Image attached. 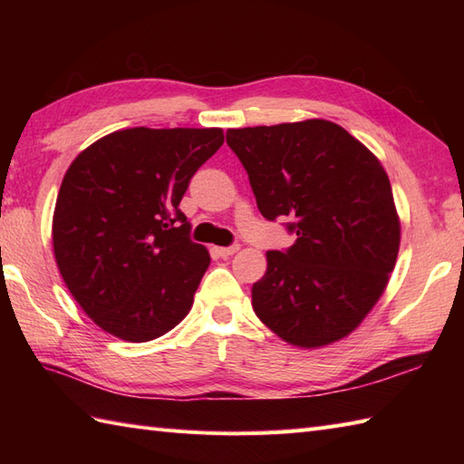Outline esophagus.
<instances>
[{"label":"esophagus","instance_id":"esophagus-1","mask_svg":"<svg viewBox=\"0 0 464 464\" xmlns=\"http://www.w3.org/2000/svg\"><path fill=\"white\" fill-rule=\"evenodd\" d=\"M239 249H241V247H239L237 243H235V245H229V247H215L217 255H219L221 259H229L231 255H235V253H237Z\"/></svg>","mask_w":464,"mask_h":464}]
</instances>
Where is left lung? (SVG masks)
<instances>
[{
	"mask_svg": "<svg viewBox=\"0 0 464 464\" xmlns=\"http://www.w3.org/2000/svg\"><path fill=\"white\" fill-rule=\"evenodd\" d=\"M265 219L289 217V249L267 251L253 311L295 347L347 337L395 269L401 223L381 161L324 120L227 130Z\"/></svg>",
	"mask_w": 464,
	"mask_h": 464,
	"instance_id": "1",
	"label": "left lung"
}]
</instances>
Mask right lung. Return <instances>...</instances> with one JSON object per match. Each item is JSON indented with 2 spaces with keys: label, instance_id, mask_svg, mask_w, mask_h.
Returning <instances> with one entry per match:
<instances>
[{
  "label": "right lung",
  "instance_id": "1",
  "mask_svg": "<svg viewBox=\"0 0 464 464\" xmlns=\"http://www.w3.org/2000/svg\"><path fill=\"white\" fill-rule=\"evenodd\" d=\"M223 130L113 131L75 157L59 187L53 253L73 299L131 343L179 324L209 267L179 203Z\"/></svg>",
  "mask_w": 464,
  "mask_h": 464
}]
</instances>
